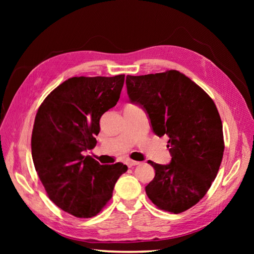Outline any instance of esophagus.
I'll return each instance as SVG.
<instances>
[{
  "mask_svg": "<svg viewBox=\"0 0 254 254\" xmlns=\"http://www.w3.org/2000/svg\"><path fill=\"white\" fill-rule=\"evenodd\" d=\"M140 162L139 161H133V160H128L127 161V165L129 167H132V166H135V165H139Z\"/></svg>",
  "mask_w": 254,
  "mask_h": 254,
  "instance_id": "34e87169",
  "label": "esophagus"
}]
</instances>
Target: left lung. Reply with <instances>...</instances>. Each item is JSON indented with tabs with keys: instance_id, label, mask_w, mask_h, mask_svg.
Listing matches in <instances>:
<instances>
[{
	"instance_id": "obj_1",
	"label": "left lung",
	"mask_w": 254,
	"mask_h": 254,
	"mask_svg": "<svg viewBox=\"0 0 254 254\" xmlns=\"http://www.w3.org/2000/svg\"><path fill=\"white\" fill-rule=\"evenodd\" d=\"M130 101L147 112L153 132L170 140L172 162L148 163L156 175L146 194L159 209L179 214L201 200L216 178L225 142L213 99L176 70L126 77Z\"/></svg>"
}]
</instances>
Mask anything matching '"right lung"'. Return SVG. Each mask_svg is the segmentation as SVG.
Listing matches in <instances>:
<instances>
[{
    "label": "right lung",
    "mask_w": 254,
    "mask_h": 254,
    "mask_svg": "<svg viewBox=\"0 0 254 254\" xmlns=\"http://www.w3.org/2000/svg\"><path fill=\"white\" fill-rule=\"evenodd\" d=\"M125 75L72 77L54 89L38 109L32 133L36 172L51 200L78 218L93 217L112 197L128 167L101 165L93 149L102 115L117 105Z\"/></svg>",
    "instance_id": "1"
}]
</instances>
